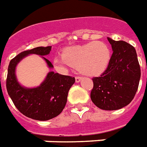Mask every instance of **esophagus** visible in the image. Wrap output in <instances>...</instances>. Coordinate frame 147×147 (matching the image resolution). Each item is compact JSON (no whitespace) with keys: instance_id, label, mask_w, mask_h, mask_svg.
Returning <instances> with one entry per match:
<instances>
[{"instance_id":"1","label":"esophagus","mask_w":147,"mask_h":147,"mask_svg":"<svg viewBox=\"0 0 147 147\" xmlns=\"http://www.w3.org/2000/svg\"><path fill=\"white\" fill-rule=\"evenodd\" d=\"M81 79H82V78H81V77H78V76L75 78V80H76V82L77 83L80 82V80H81Z\"/></svg>"}]
</instances>
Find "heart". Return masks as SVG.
I'll use <instances>...</instances> for the list:
<instances>
[{
  "mask_svg": "<svg viewBox=\"0 0 147 147\" xmlns=\"http://www.w3.org/2000/svg\"><path fill=\"white\" fill-rule=\"evenodd\" d=\"M110 60L109 46L104 42L95 41L67 47L62 53V59L55 58L53 62L59 69H66L69 65L84 74L94 77L106 70Z\"/></svg>",
  "mask_w": 147,
  "mask_h": 147,
  "instance_id": "1",
  "label": "heart"
}]
</instances>
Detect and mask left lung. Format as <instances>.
Listing matches in <instances>:
<instances>
[{"label": "left lung", "mask_w": 147, "mask_h": 147, "mask_svg": "<svg viewBox=\"0 0 147 147\" xmlns=\"http://www.w3.org/2000/svg\"><path fill=\"white\" fill-rule=\"evenodd\" d=\"M113 53L106 70L93 78V103L103 110H118L134 98L140 79V67L135 48L124 41L108 38Z\"/></svg>", "instance_id": "1"}]
</instances>
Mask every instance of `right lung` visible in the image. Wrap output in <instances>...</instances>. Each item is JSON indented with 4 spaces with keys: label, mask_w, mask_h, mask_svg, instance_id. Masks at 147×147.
I'll return each instance as SVG.
<instances>
[{
    "label": "right lung",
    "mask_w": 147,
    "mask_h": 147,
    "mask_svg": "<svg viewBox=\"0 0 147 147\" xmlns=\"http://www.w3.org/2000/svg\"><path fill=\"white\" fill-rule=\"evenodd\" d=\"M51 46L36 47L22 52L10 61L6 87L7 93L15 107L24 115L39 121H46L57 117L67 104L69 88L74 84L75 78L50 71L46 79L37 88H27L18 82L15 68L23 58L30 54L46 56L51 51ZM45 59L49 68H53L51 62Z\"/></svg>",
    "instance_id": "right-lung-1"
}]
</instances>
